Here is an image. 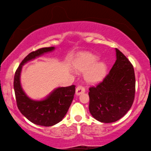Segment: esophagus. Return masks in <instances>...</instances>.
Segmentation results:
<instances>
[{
    "instance_id": "obj_1",
    "label": "esophagus",
    "mask_w": 151,
    "mask_h": 151,
    "mask_svg": "<svg viewBox=\"0 0 151 151\" xmlns=\"http://www.w3.org/2000/svg\"><path fill=\"white\" fill-rule=\"evenodd\" d=\"M84 92H85V89H84V88L82 87V86H78L76 89V94L77 95V96H80V94L83 93Z\"/></svg>"
}]
</instances>
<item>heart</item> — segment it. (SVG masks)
Segmentation results:
<instances>
[{
    "label": "heart",
    "instance_id": "obj_1",
    "mask_svg": "<svg viewBox=\"0 0 151 151\" xmlns=\"http://www.w3.org/2000/svg\"><path fill=\"white\" fill-rule=\"evenodd\" d=\"M98 60V56L90 52L80 53L74 60L75 69L78 71L84 72V79L88 84H98L106 76V65L104 62Z\"/></svg>",
    "mask_w": 151,
    "mask_h": 151
}]
</instances>
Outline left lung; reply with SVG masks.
Segmentation results:
<instances>
[{
    "label": "left lung",
    "mask_w": 151,
    "mask_h": 151,
    "mask_svg": "<svg viewBox=\"0 0 151 151\" xmlns=\"http://www.w3.org/2000/svg\"><path fill=\"white\" fill-rule=\"evenodd\" d=\"M116 60L103 81L89 88V111L97 120L114 122L131 109L135 92L133 65L119 49H115Z\"/></svg>",
    "instance_id": "left-lung-1"
}]
</instances>
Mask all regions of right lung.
<instances>
[{
	"label": "right lung",
	"mask_w": 151,
	"mask_h": 151,
	"mask_svg": "<svg viewBox=\"0 0 151 151\" xmlns=\"http://www.w3.org/2000/svg\"><path fill=\"white\" fill-rule=\"evenodd\" d=\"M55 49V47H45L30 53L20 63L14 76V88L18 109L31 122L43 127H51L63 120L73 101L76 86L58 87L44 98L34 100L22 88L20 76L25 64Z\"/></svg>",
	"instance_id": "add662e5"
}]
</instances>
